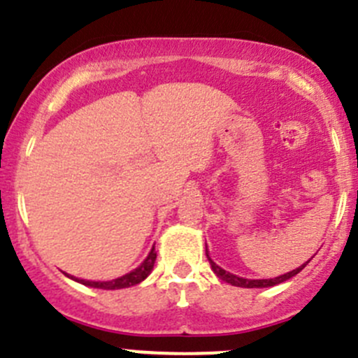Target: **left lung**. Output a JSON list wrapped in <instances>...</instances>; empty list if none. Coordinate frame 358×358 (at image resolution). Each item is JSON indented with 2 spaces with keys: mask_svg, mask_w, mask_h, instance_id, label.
I'll return each mask as SVG.
<instances>
[{
  "mask_svg": "<svg viewBox=\"0 0 358 358\" xmlns=\"http://www.w3.org/2000/svg\"><path fill=\"white\" fill-rule=\"evenodd\" d=\"M206 257H208V260H210L211 269H213V273L218 276V278L224 280V282H227V283H231V285H234V287H243V289H266V287H275V285H278V283H283V282H287V280L292 278V276H296L297 273L303 271L304 267H306V264L310 262V260H308L306 264L299 266L297 269H294V271L287 273V275H282V276H276V278L248 280V278H239V276L232 275V273H227L225 269H222L220 266H217V264L211 260V257L208 255V248H206Z\"/></svg>",
  "mask_w": 358,
  "mask_h": 358,
  "instance_id": "8db88e82",
  "label": "left lung"
}]
</instances>
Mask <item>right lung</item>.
<instances>
[{"mask_svg": "<svg viewBox=\"0 0 358 358\" xmlns=\"http://www.w3.org/2000/svg\"><path fill=\"white\" fill-rule=\"evenodd\" d=\"M155 259H157V252H155V246H152V250H150V253L147 255V259H145L143 262L136 267V269H133V271L127 273V275L120 276V278L110 280V282H89V280L75 278V276H71V278L75 280V282L82 283V285L94 287V289H103V290L127 289V287H133V285H138V283H141L148 275H150L152 269H154Z\"/></svg>", "mask_w": 358, "mask_h": 358, "instance_id": "1", "label": "right lung"}]
</instances>
